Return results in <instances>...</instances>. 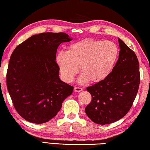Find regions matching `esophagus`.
<instances>
[{"label": "esophagus", "instance_id": "obj_1", "mask_svg": "<svg viewBox=\"0 0 150 150\" xmlns=\"http://www.w3.org/2000/svg\"><path fill=\"white\" fill-rule=\"evenodd\" d=\"M83 90V88H79V87H75L74 88V91L76 92H80Z\"/></svg>", "mask_w": 150, "mask_h": 150}]
</instances>
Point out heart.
I'll use <instances>...</instances> for the list:
<instances>
[{
  "instance_id": "obj_1",
  "label": "heart",
  "mask_w": 150,
  "mask_h": 150,
  "mask_svg": "<svg viewBox=\"0 0 150 150\" xmlns=\"http://www.w3.org/2000/svg\"><path fill=\"white\" fill-rule=\"evenodd\" d=\"M113 42L86 39L70 45L67 52L57 54L56 62L65 82H71L80 69V83L101 82L109 76L119 58Z\"/></svg>"
}]
</instances>
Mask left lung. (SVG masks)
<instances>
[{"label":"left lung","mask_w":150,"mask_h":150,"mask_svg":"<svg viewBox=\"0 0 150 150\" xmlns=\"http://www.w3.org/2000/svg\"><path fill=\"white\" fill-rule=\"evenodd\" d=\"M119 59L105 80L86 88L91 101L85 108L88 117L98 125H108L125 117L136 98L140 85L139 62L136 54L118 39Z\"/></svg>","instance_id":"8db88e82"}]
</instances>
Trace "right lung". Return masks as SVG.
<instances>
[{"label": "right lung", "instance_id": "1", "mask_svg": "<svg viewBox=\"0 0 150 150\" xmlns=\"http://www.w3.org/2000/svg\"><path fill=\"white\" fill-rule=\"evenodd\" d=\"M72 40L65 33H42L30 37L13 51L7 88L16 111L27 121H49L72 94L74 87L60 79L56 62L58 47Z\"/></svg>", "mask_w": 150, "mask_h": 150}]
</instances>
